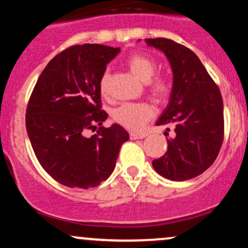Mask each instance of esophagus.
<instances>
[{"label": "esophagus", "mask_w": 248, "mask_h": 248, "mask_svg": "<svg viewBox=\"0 0 248 248\" xmlns=\"http://www.w3.org/2000/svg\"><path fill=\"white\" fill-rule=\"evenodd\" d=\"M129 136H130V139H132V140H139V139L146 138V134H143V133H130Z\"/></svg>", "instance_id": "34e87169"}]
</instances>
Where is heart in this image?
<instances>
[{
    "label": "heart",
    "mask_w": 248,
    "mask_h": 248,
    "mask_svg": "<svg viewBox=\"0 0 248 248\" xmlns=\"http://www.w3.org/2000/svg\"><path fill=\"white\" fill-rule=\"evenodd\" d=\"M127 65L133 75L138 77L142 81H149L156 70L155 62L143 53H134V55L128 57ZM107 85L108 72L106 71V72L102 73L100 81H99V88H100L101 94H105L107 92ZM148 86H149L150 93L157 100L167 99L168 95L170 94V91H171V85L164 77H156L148 82ZM153 115V107L146 102L122 104L119 107H116L112 113L115 122L130 130H140L143 127V124L152 119Z\"/></svg>",
    "instance_id": "heart-1"
}]
</instances>
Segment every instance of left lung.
<instances>
[{"label": "left lung", "instance_id": "8db88e82", "mask_svg": "<svg viewBox=\"0 0 248 248\" xmlns=\"http://www.w3.org/2000/svg\"><path fill=\"white\" fill-rule=\"evenodd\" d=\"M146 43L166 55L172 71L169 104L156 126L173 124L175 136L168 139L167 153L154 160L153 167L170 181H186L217 158L224 139L223 99L191 50L167 38H147Z\"/></svg>", "mask_w": 248, "mask_h": 248}]
</instances>
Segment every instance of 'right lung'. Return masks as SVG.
<instances>
[{"mask_svg": "<svg viewBox=\"0 0 248 248\" xmlns=\"http://www.w3.org/2000/svg\"><path fill=\"white\" fill-rule=\"evenodd\" d=\"M120 47L75 45L50 61L39 76L27 108L25 124L41 166L69 187L88 189L106 181L129 134L120 124L102 127L99 81ZM101 126L97 134L87 129Z\"/></svg>", "mask_w": 248, "mask_h": 248, "instance_id": "add662e5", "label": "right lung"}]
</instances>
